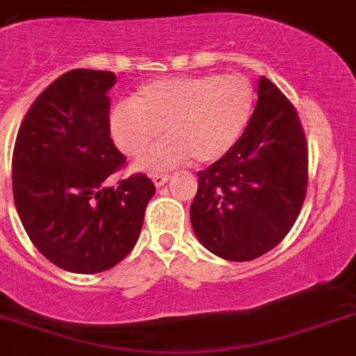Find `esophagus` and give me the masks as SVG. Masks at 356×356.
Wrapping results in <instances>:
<instances>
[{"label": "esophagus", "mask_w": 356, "mask_h": 356, "mask_svg": "<svg viewBox=\"0 0 356 356\" xmlns=\"http://www.w3.org/2000/svg\"><path fill=\"white\" fill-rule=\"evenodd\" d=\"M152 180H154L155 187H162V185L169 180V175H165V172H154V175H152Z\"/></svg>", "instance_id": "esophagus-1"}]
</instances>
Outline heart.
<instances>
[{"mask_svg": "<svg viewBox=\"0 0 356 356\" xmlns=\"http://www.w3.org/2000/svg\"><path fill=\"white\" fill-rule=\"evenodd\" d=\"M253 87L241 74L162 79L140 87L133 103H120L110 117L111 134L129 157L152 148L141 169L161 171L194 157L208 164L222 159L245 133L253 110Z\"/></svg>", "mask_w": 356, "mask_h": 356, "instance_id": "obj_1", "label": "heart"}]
</instances>
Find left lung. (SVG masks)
Listing matches in <instances>:
<instances>
[{
  "instance_id": "8db88e82",
  "label": "left lung",
  "mask_w": 356,
  "mask_h": 356,
  "mask_svg": "<svg viewBox=\"0 0 356 356\" xmlns=\"http://www.w3.org/2000/svg\"><path fill=\"white\" fill-rule=\"evenodd\" d=\"M245 133L222 159L197 171L191 220L199 241L215 255L246 262L285 239L307 191V143L289 97L270 80Z\"/></svg>"
}]
</instances>
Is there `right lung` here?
I'll list each match as a JSON object with an SVG mask.
<instances>
[{
  "instance_id": "1",
  "label": "right lung",
  "mask_w": 356,
  "mask_h": 356,
  "mask_svg": "<svg viewBox=\"0 0 356 356\" xmlns=\"http://www.w3.org/2000/svg\"><path fill=\"white\" fill-rule=\"evenodd\" d=\"M115 73L71 70L35 99L17 133L13 201L43 257L70 273L111 269L140 238L155 185L143 172L108 178L125 165L110 138Z\"/></svg>"
}]
</instances>
